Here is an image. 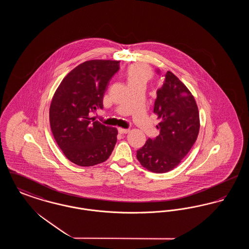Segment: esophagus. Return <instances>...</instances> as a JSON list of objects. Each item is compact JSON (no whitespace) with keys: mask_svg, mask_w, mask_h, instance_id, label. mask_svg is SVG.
I'll list each match as a JSON object with an SVG mask.
<instances>
[{"mask_svg":"<svg viewBox=\"0 0 249 249\" xmlns=\"http://www.w3.org/2000/svg\"><path fill=\"white\" fill-rule=\"evenodd\" d=\"M130 131V129H122V128H119V132L120 134H126Z\"/></svg>","mask_w":249,"mask_h":249,"instance_id":"1","label":"esophagus"}]
</instances>
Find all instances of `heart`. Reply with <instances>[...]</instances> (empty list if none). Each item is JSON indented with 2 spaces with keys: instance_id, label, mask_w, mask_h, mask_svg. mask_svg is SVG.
Here are the masks:
<instances>
[{
  "instance_id": "b5f03b06",
  "label": "heart",
  "mask_w": 249,
  "mask_h": 249,
  "mask_svg": "<svg viewBox=\"0 0 249 249\" xmlns=\"http://www.w3.org/2000/svg\"><path fill=\"white\" fill-rule=\"evenodd\" d=\"M153 76V71L151 69L142 63H136L132 64L125 71V77L127 80V83L130 85H137L141 84L145 86Z\"/></svg>"
}]
</instances>
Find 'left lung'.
Returning a JSON list of instances; mask_svg holds the SVG:
<instances>
[{
  "instance_id": "8db88e82",
  "label": "left lung",
  "mask_w": 249,
  "mask_h": 249,
  "mask_svg": "<svg viewBox=\"0 0 249 249\" xmlns=\"http://www.w3.org/2000/svg\"><path fill=\"white\" fill-rule=\"evenodd\" d=\"M154 113L160 119L157 125L160 134L148 138L136 157L148 171L162 174L176 168L190 152L199 134L200 116L189 89L170 71L157 91Z\"/></svg>"
}]
</instances>
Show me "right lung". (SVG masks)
<instances>
[{"mask_svg": "<svg viewBox=\"0 0 249 249\" xmlns=\"http://www.w3.org/2000/svg\"><path fill=\"white\" fill-rule=\"evenodd\" d=\"M119 60L91 59L72 69L59 84L49 108L53 136L72 163L93 166L106 161L117 142L118 130L89 117L103 109V99Z\"/></svg>", "mask_w": 249, "mask_h": 249, "instance_id": "add662e5", "label": "right lung"}]
</instances>
